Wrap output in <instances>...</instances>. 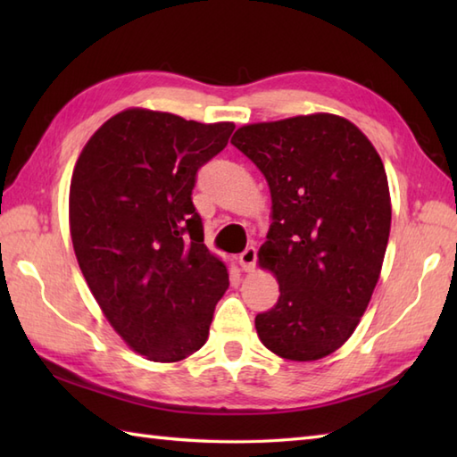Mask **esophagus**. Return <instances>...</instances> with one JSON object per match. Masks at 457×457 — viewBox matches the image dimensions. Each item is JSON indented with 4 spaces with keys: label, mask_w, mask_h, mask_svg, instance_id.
I'll list each match as a JSON object with an SVG mask.
<instances>
[{
    "label": "esophagus",
    "mask_w": 457,
    "mask_h": 457,
    "mask_svg": "<svg viewBox=\"0 0 457 457\" xmlns=\"http://www.w3.org/2000/svg\"><path fill=\"white\" fill-rule=\"evenodd\" d=\"M255 263H257V249L247 247L244 253L239 255V265L245 270V273H249V270L255 269Z\"/></svg>",
    "instance_id": "34e87169"
}]
</instances>
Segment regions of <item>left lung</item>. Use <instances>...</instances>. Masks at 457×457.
Returning <instances> with one entry per match:
<instances>
[{"instance_id": "1", "label": "left lung", "mask_w": 457, "mask_h": 457, "mask_svg": "<svg viewBox=\"0 0 457 457\" xmlns=\"http://www.w3.org/2000/svg\"><path fill=\"white\" fill-rule=\"evenodd\" d=\"M231 143L263 172L273 200L257 257L280 296L257 314L259 339L290 361H316L353 334L381 275L391 231L383 161L334 113L244 125Z\"/></svg>"}]
</instances>
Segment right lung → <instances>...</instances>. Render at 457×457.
<instances>
[{"label": "right lung", "mask_w": 457, "mask_h": 457, "mask_svg": "<svg viewBox=\"0 0 457 457\" xmlns=\"http://www.w3.org/2000/svg\"><path fill=\"white\" fill-rule=\"evenodd\" d=\"M234 129L131 108L105 121L76 161V259L115 332L151 361L198 352L229 287L223 261L204 245L192 188Z\"/></svg>", "instance_id": "obj_1"}]
</instances>
